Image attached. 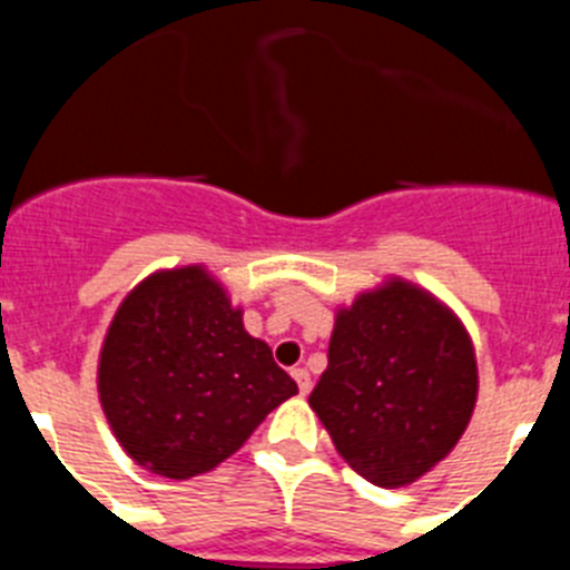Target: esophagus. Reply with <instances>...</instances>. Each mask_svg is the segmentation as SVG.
Segmentation results:
<instances>
[{
  "mask_svg": "<svg viewBox=\"0 0 570 570\" xmlns=\"http://www.w3.org/2000/svg\"><path fill=\"white\" fill-rule=\"evenodd\" d=\"M292 377H295V383H297V389H301V394H309L312 377H309V372H306V368H292Z\"/></svg>",
  "mask_w": 570,
  "mask_h": 570,
  "instance_id": "obj_1",
  "label": "esophagus"
}]
</instances>
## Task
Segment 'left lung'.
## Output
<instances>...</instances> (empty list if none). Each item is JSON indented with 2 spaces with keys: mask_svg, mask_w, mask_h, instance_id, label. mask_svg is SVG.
<instances>
[{
  "mask_svg": "<svg viewBox=\"0 0 570 570\" xmlns=\"http://www.w3.org/2000/svg\"><path fill=\"white\" fill-rule=\"evenodd\" d=\"M474 403V343L432 292L389 278L337 306L309 406L363 480L412 485L458 445Z\"/></svg>",
  "mask_w": 570,
  "mask_h": 570,
  "instance_id": "1",
  "label": "left lung"
}]
</instances>
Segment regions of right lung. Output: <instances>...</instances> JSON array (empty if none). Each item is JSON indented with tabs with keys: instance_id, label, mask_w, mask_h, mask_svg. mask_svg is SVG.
<instances>
[{
	"instance_id": "add662e5",
	"label": "right lung",
	"mask_w": 570,
	"mask_h": 570,
	"mask_svg": "<svg viewBox=\"0 0 570 570\" xmlns=\"http://www.w3.org/2000/svg\"><path fill=\"white\" fill-rule=\"evenodd\" d=\"M96 383L121 449L170 480L213 471L297 394L202 264L158 269L121 301Z\"/></svg>"
}]
</instances>
